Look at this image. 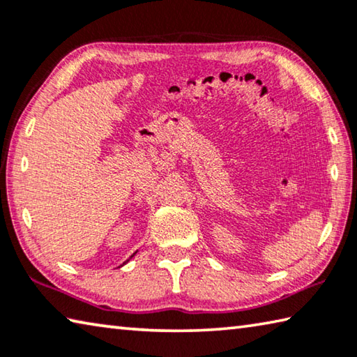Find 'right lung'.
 <instances>
[{
  "mask_svg": "<svg viewBox=\"0 0 357 357\" xmlns=\"http://www.w3.org/2000/svg\"><path fill=\"white\" fill-rule=\"evenodd\" d=\"M132 257H134V255H132ZM132 257H130V258H132Z\"/></svg>",
  "mask_w": 357,
  "mask_h": 357,
  "instance_id": "1",
  "label": "right lung"
}]
</instances>
